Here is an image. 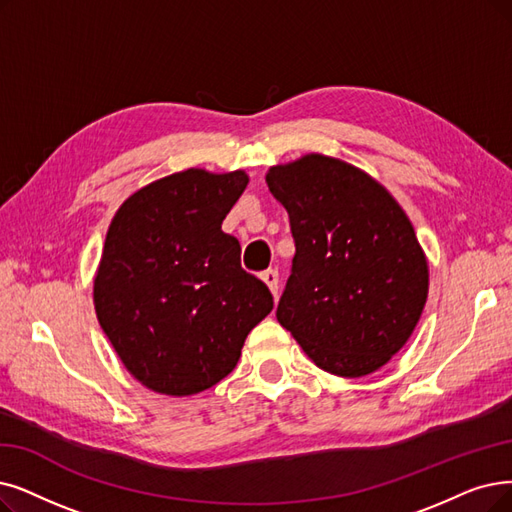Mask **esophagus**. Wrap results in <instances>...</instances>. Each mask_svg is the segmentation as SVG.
Segmentation results:
<instances>
[{
	"label": "esophagus",
	"instance_id": "1",
	"mask_svg": "<svg viewBox=\"0 0 512 512\" xmlns=\"http://www.w3.org/2000/svg\"><path fill=\"white\" fill-rule=\"evenodd\" d=\"M260 277H262L264 283L269 285V290H271L273 296L277 298V292H279V273H277V269H267Z\"/></svg>",
	"mask_w": 512,
	"mask_h": 512
}]
</instances>
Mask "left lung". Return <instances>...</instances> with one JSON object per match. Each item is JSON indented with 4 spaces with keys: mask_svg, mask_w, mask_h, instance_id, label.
<instances>
[{
    "mask_svg": "<svg viewBox=\"0 0 512 512\" xmlns=\"http://www.w3.org/2000/svg\"><path fill=\"white\" fill-rule=\"evenodd\" d=\"M288 210L296 254L277 321L321 370L376 372L412 336L428 267L412 222L365 172L306 155L267 174Z\"/></svg>",
    "mask_w": 512,
    "mask_h": 512,
    "instance_id": "8db88e82",
    "label": "left lung"
}]
</instances>
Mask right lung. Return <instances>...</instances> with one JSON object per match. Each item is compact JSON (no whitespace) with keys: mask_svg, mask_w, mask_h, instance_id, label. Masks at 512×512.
Listing matches in <instances>:
<instances>
[{"mask_svg":"<svg viewBox=\"0 0 512 512\" xmlns=\"http://www.w3.org/2000/svg\"><path fill=\"white\" fill-rule=\"evenodd\" d=\"M245 172L185 170L134 193L111 222L94 281L102 332L155 393L195 395L233 372L273 294L222 231Z\"/></svg>","mask_w":512,"mask_h":512,"instance_id":"1","label":"right lung"}]
</instances>
